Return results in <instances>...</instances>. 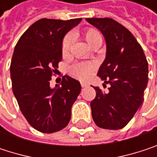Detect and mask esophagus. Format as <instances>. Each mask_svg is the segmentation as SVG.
Listing matches in <instances>:
<instances>
[{
	"label": "esophagus",
	"instance_id": "esophagus-1",
	"mask_svg": "<svg viewBox=\"0 0 157 157\" xmlns=\"http://www.w3.org/2000/svg\"><path fill=\"white\" fill-rule=\"evenodd\" d=\"M81 85H82V87H86L88 84L86 82H81Z\"/></svg>",
	"mask_w": 157,
	"mask_h": 157
}]
</instances>
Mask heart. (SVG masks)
<instances>
[{"mask_svg":"<svg viewBox=\"0 0 157 157\" xmlns=\"http://www.w3.org/2000/svg\"><path fill=\"white\" fill-rule=\"evenodd\" d=\"M83 37L85 39V41L88 43V44L91 47L94 48L97 46H100L103 43V38H102V34L100 33V32L94 28H86L83 33ZM73 44V35L68 33L66 34L62 42V52L63 55H66L69 53L71 47ZM95 67L94 63H78L75 64V66H73L72 68V73L74 75H75L76 77L80 79L85 80L87 79L92 71L94 70V68Z\"/></svg>","mask_w":157,"mask_h":157,"instance_id":"obj_1","label":"heart"}]
</instances>
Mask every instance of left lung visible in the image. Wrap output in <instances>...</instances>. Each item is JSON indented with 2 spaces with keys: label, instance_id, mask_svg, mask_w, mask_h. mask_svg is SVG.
Here are the masks:
<instances>
[{
  "label": "left lung",
  "instance_id": "8db88e82",
  "mask_svg": "<svg viewBox=\"0 0 157 157\" xmlns=\"http://www.w3.org/2000/svg\"><path fill=\"white\" fill-rule=\"evenodd\" d=\"M86 21L105 39L106 57L97 75L110 84L108 94L94 87L96 96L91 102L92 116L101 128L121 129L143 104L148 63L141 45L124 26L111 18H87Z\"/></svg>",
  "mask_w": 157,
  "mask_h": 157
}]
</instances>
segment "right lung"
<instances>
[{
	"mask_svg": "<svg viewBox=\"0 0 157 157\" xmlns=\"http://www.w3.org/2000/svg\"><path fill=\"white\" fill-rule=\"evenodd\" d=\"M82 21L41 19L19 39L12 58L13 92L28 123L42 133L63 129L81 92L79 81L64 75L61 85L51 88L52 75L63 57L64 35Z\"/></svg>",
	"mask_w": 157,
	"mask_h": 157,
	"instance_id": "add662e5",
	"label": "right lung"
}]
</instances>
